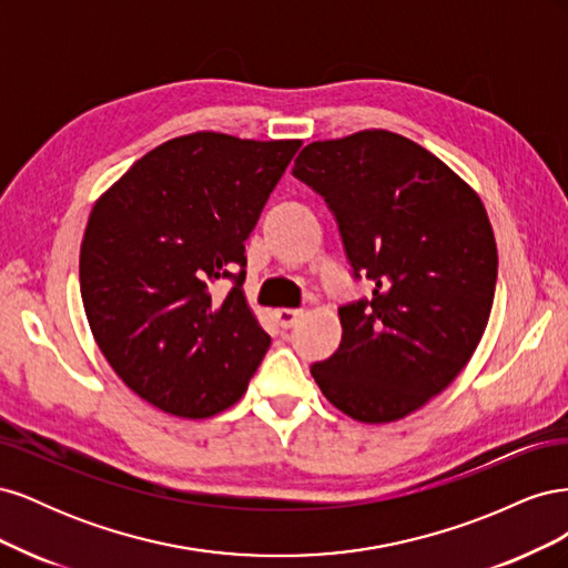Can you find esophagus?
Here are the masks:
<instances>
[{
    "label": "esophagus",
    "mask_w": 568,
    "mask_h": 568,
    "mask_svg": "<svg viewBox=\"0 0 568 568\" xmlns=\"http://www.w3.org/2000/svg\"><path fill=\"white\" fill-rule=\"evenodd\" d=\"M303 315V311H294V307H280V311H274V317H277L282 329H291L298 322V317Z\"/></svg>",
    "instance_id": "34e87169"
}]
</instances>
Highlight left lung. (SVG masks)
I'll return each mask as SVG.
<instances>
[{"instance_id":"8db88e82","label":"left lung","mask_w":568,"mask_h":568,"mask_svg":"<svg viewBox=\"0 0 568 568\" xmlns=\"http://www.w3.org/2000/svg\"><path fill=\"white\" fill-rule=\"evenodd\" d=\"M294 178L336 217L369 298L338 307L341 343L311 367L348 417H407L453 384L490 317L497 248L474 189L432 151L386 130L307 144Z\"/></svg>"}]
</instances>
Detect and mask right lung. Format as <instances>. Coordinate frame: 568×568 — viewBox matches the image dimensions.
Returning <instances> with one entry per match:
<instances>
[{
	"label": "right lung",
	"mask_w": 568,
	"mask_h": 568,
	"mask_svg": "<svg viewBox=\"0 0 568 568\" xmlns=\"http://www.w3.org/2000/svg\"><path fill=\"white\" fill-rule=\"evenodd\" d=\"M298 149L175 136L94 203L80 248L84 315L120 379L168 415L232 407L270 348L242 291L244 242ZM220 278L233 288L213 300Z\"/></svg>",
	"instance_id": "obj_1"
}]
</instances>
